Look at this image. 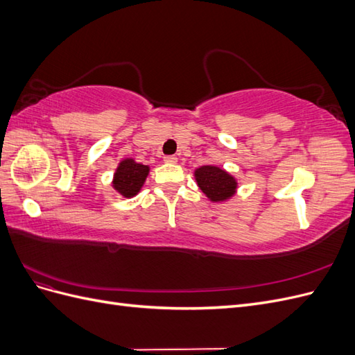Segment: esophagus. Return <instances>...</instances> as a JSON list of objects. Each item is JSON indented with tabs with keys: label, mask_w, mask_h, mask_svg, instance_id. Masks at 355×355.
<instances>
[{
	"label": "esophagus",
	"mask_w": 355,
	"mask_h": 355,
	"mask_svg": "<svg viewBox=\"0 0 355 355\" xmlns=\"http://www.w3.org/2000/svg\"><path fill=\"white\" fill-rule=\"evenodd\" d=\"M164 161H166V163L175 164V163H178V157H175V155H166V157H164Z\"/></svg>",
	"instance_id": "1"
}]
</instances>
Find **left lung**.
<instances>
[{"mask_svg": "<svg viewBox=\"0 0 355 355\" xmlns=\"http://www.w3.org/2000/svg\"><path fill=\"white\" fill-rule=\"evenodd\" d=\"M197 185L213 202H222L237 192V179L218 166H201L196 168Z\"/></svg>", "mask_w": 355, "mask_h": 355, "instance_id": "left-lung-1", "label": "left lung"}]
</instances>
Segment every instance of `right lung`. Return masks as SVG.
Listing matches in <instances>:
<instances>
[{"label": "right lung", "mask_w": 355, "mask_h": 355, "mask_svg": "<svg viewBox=\"0 0 355 355\" xmlns=\"http://www.w3.org/2000/svg\"><path fill=\"white\" fill-rule=\"evenodd\" d=\"M148 173V166L136 163L133 158H124L123 161H120V164H118L115 170L112 187L123 197L132 198L144 187Z\"/></svg>", "instance_id": "add662e5"}]
</instances>
